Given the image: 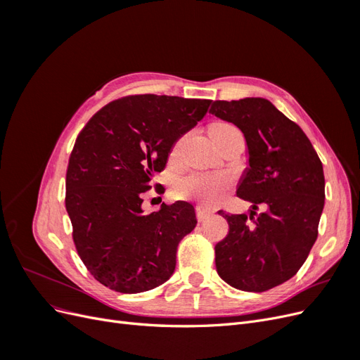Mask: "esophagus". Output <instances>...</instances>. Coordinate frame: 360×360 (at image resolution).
I'll return each mask as SVG.
<instances>
[{"instance_id":"esophagus-1","label":"esophagus","mask_w":360,"mask_h":360,"mask_svg":"<svg viewBox=\"0 0 360 360\" xmlns=\"http://www.w3.org/2000/svg\"><path fill=\"white\" fill-rule=\"evenodd\" d=\"M212 214H213V210L207 209V207H204V205H197V217H198V221H204V219H207V217L212 216Z\"/></svg>"}]
</instances>
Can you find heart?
<instances>
[{"mask_svg": "<svg viewBox=\"0 0 360 360\" xmlns=\"http://www.w3.org/2000/svg\"><path fill=\"white\" fill-rule=\"evenodd\" d=\"M236 127L230 123H216L210 129V135H217L234 130ZM180 143L172 148V153L179 150ZM231 186V177L224 172H197L177 181L176 193L181 198H191L205 205H213L219 202L226 189Z\"/></svg>", "mask_w": 360, "mask_h": 360, "instance_id": "heart-1", "label": "heart"}]
</instances>
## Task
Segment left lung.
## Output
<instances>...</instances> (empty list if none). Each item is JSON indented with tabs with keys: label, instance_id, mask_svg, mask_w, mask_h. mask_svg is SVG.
<instances>
[{
	"label": "left lung",
	"instance_id": "obj_1",
	"mask_svg": "<svg viewBox=\"0 0 360 360\" xmlns=\"http://www.w3.org/2000/svg\"><path fill=\"white\" fill-rule=\"evenodd\" d=\"M210 114L245 135L249 167L237 197L252 202L249 216L219 212L230 231L214 246L216 270L237 290L267 291L297 274L317 240L321 160L303 130L267 99L214 101ZM258 205H265L264 214H256Z\"/></svg>",
	"mask_w": 360,
	"mask_h": 360
}]
</instances>
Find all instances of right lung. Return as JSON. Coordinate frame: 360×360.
<instances>
[{
    "label": "right lung",
    "instance_id": "add662e5",
    "mask_svg": "<svg viewBox=\"0 0 360 360\" xmlns=\"http://www.w3.org/2000/svg\"><path fill=\"white\" fill-rule=\"evenodd\" d=\"M212 101L138 94L96 112L76 138L66 174V210L82 263L105 287L143 292L168 281L177 246L195 225L193 205L162 204L143 214L151 177ZM159 192V191H158Z\"/></svg>",
    "mask_w": 360,
    "mask_h": 360
}]
</instances>
